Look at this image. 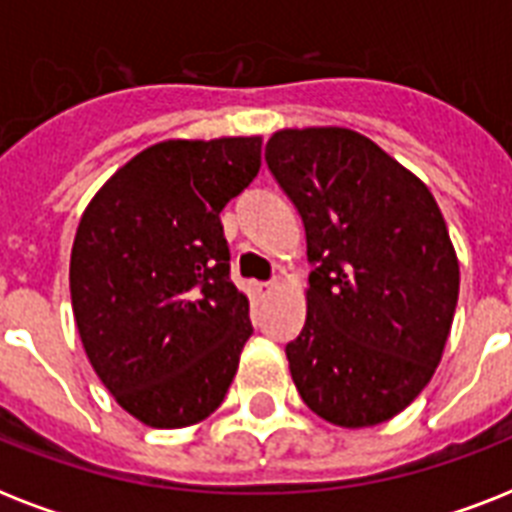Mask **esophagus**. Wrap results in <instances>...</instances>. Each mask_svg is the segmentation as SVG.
Listing matches in <instances>:
<instances>
[{
	"label": "esophagus",
	"mask_w": 512,
	"mask_h": 512,
	"mask_svg": "<svg viewBox=\"0 0 512 512\" xmlns=\"http://www.w3.org/2000/svg\"><path fill=\"white\" fill-rule=\"evenodd\" d=\"M281 287V281L279 279H273V281H260V284H257V295L263 297V300H268V297H273L276 295V289Z\"/></svg>",
	"instance_id": "obj_1"
}]
</instances>
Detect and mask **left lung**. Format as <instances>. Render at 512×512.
<instances>
[{"instance_id":"1","label":"left lung","mask_w":512,"mask_h":512,"mask_svg":"<svg viewBox=\"0 0 512 512\" xmlns=\"http://www.w3.org/2000/svg\"><path fill=\"white\" fill-rule=\"evenodd\" d=\"M265 162L305 225V327L287 345L305 406L340 428L393 420L441 364L460 263L420 177L348 127L273 132Z\"/></svg>"}]
</instances>
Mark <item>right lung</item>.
Returning <instances> with one entry per match:
<instances>
[{
  "instance_id": "right-lung-1",
  "label": "right lung",
  "mask_w": 512,
  "mask_h": 512,
  "mask_svg": "<svg viewBox=\"0 0 512 512\" xmlns=\"http://www.w3.org/2000/svg\"><path fill=\"white\" fill-rule=\"evenodd\" d=\"M260 135L162 140L119 167L71 247V308L92 369L148 428L223 404L252 335L220 212L260 170Z\"/></svg>"
}]
</instances>
